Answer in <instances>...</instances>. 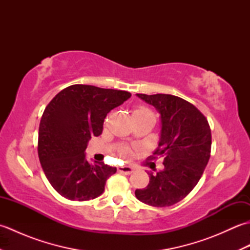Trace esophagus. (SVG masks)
<instances>
[{"label":"esophagus","instance_id":"1","mask_svg":"<svg viewBox=\"0 0 250 250\" xmlns=\"http://www.w3.org/2000/svg\"><path fill=\"white\" fill-rule=\"evenodd\" d=\"M133 167H126V166H124V167H118V172L119 173H122V174H126V175H130L133 173Z\"/></svg>","mask_w":250,"mask_h":250}]
</instances>
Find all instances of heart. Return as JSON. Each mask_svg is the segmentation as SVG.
<instances>
[{
	"label": "heart",
	"instance_id": "obj_1",
	"mask_svg": "<svg viewBox=\"0 0 250 250\" xmlns=\"http://www.w3.org/2000/svg\"><path fill=\"white\" fill-rule=\"evenodd\" d=\"M133 115H152V113L148 108L143 107V106H142V107L136 108L133 111ZM121 153H122V156L125 157V158H128V157L131 156V151H130V149H128V148H124V149L121 150Z\"/></svg>",
	"mask_w": 250,
	"mask_h": 250
}]
</instances>
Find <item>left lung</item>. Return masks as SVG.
Returning a JSON list of instances; mask_svg holds the SVG:
<instances>
[{
  "label": "left lung",
  "mask_w": 250,
  "mask_h": 250,
  "mask_svg": "<svg viewBox=\"0 0 250 250\" xmlns=\"http://www.w3.org/2000/svg\"><path fill=\"white\" fill-rule=\"evenodd\" d=\"M155 106L161 118V134L151 160L163 158L164 168L149 175V184L136 189L137 200L148 205L166 207L186 198L203 174L210 157L211 133L205 116L182 98L171 94L137 93Z\"/></svg>",
  "instance_id": "1"
}]
</instances>
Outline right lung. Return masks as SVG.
I'll list each match as a JSON object with an SVG mask.
<instances>
[{
    "mask_svg": "<svg viewBox=\"0 0 250 250\" xmlns=\"http://www.w3.org/2000/svg\"><path fill=\"white\" fill-rule=\"evenodd\" d=\"M131 97L128 91L89 84L63 89L46 106L39 129V158L47 179L58 193L72 201H88L104 192L117 168L89 163L84 150L103 131L105 117Z\"/></svg>",
    "mask_w": 250,
    "mask_h": 250,
    "instance_id": "right-lung-1",
    "label": "right lung"
}]
</instances>
